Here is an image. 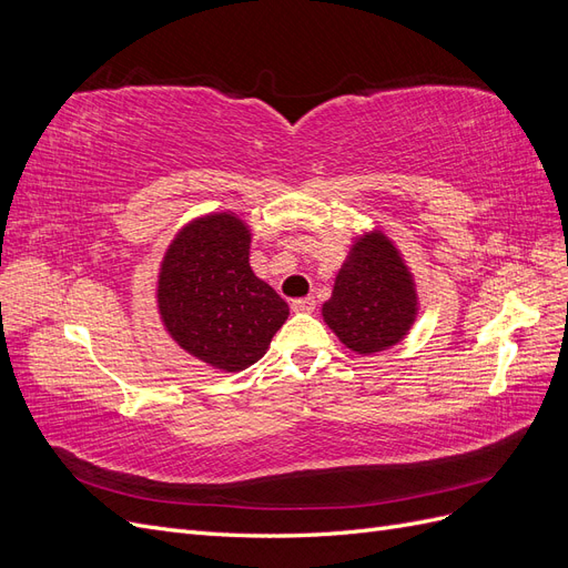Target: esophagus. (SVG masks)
I'll list each match as a JSON object with an SVG mask.
<instances>
[{"mask_svg": "<svg viewBox=\"0 0 568 568\" xmlns=\"http://www.w3.org/2000/svg\"><path fill=\"white\" fill-rule=\"evenodd\" d=\"M291 311H294V313H313L315 311V298L291 301Z\"/></svg>", "mask_w": 568, "mask_h": 568, "instance_id": "1", "label": "esophagus"}]
</instances>
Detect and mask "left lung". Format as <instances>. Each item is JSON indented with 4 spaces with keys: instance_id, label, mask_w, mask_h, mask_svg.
Listing matches in <instances>:
<instances>
[{
    "instance_id": "1",
    "label": "left lung",
    "mask_w": 568,
    "mask_h": 568,
    "mask_svg": "<svg viewBox=\"0 0 568 568\" xmlns=\"http://www.w3.org/2000/svg\"><path fill=\"white\" fill-rule=\"evenodd\" d=\"M417 315V291L403 257L382 232L359 236L336 274L322 317L353 353L395 346Z\"/></svg>"
}]
</instances>
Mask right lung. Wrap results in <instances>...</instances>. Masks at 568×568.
I'll use <instances>...</instances> for the list:
<instances>
[{"instance_id": "1", "label": "right lung", "mask_w": 568, "mask_h": 568, "mask_svg": "<svg viewBox=\"0 0 568 568\" xmlns=\"http://www.w3.org/2000/svg\"><path fill=\"white\" fill-rule=\"evenodd\" d=\"M251 232L232 213L186 225L165 251L159 311L180 348L222 372H242L270 348L288 305L248 265Z\"/></svg>"}]
</instances>
